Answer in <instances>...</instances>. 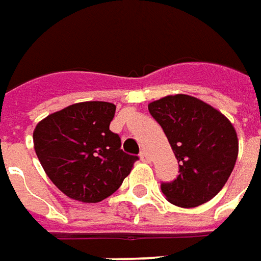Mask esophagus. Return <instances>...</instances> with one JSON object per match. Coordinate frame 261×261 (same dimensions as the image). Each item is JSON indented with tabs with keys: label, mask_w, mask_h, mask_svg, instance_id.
Instances as JSON below:
<instances>
[{
	"label": "esophagus",
	"mask_w": 261,
	"mask_h": 261,
	"mask_svg": "<svg viewBox=\"0 0 261 261\" xmlns=\"http://www.w3.org/2000/svg\"><path fill=\"white\" fill-rule=\"evenodd\" d=\"M141 159H142L143 162H151V155L148 153V151L143 149V151L141 152Z\"/></svg>",
	"instance_id": "esophagus-1"
}]
</instances>
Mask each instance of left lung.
<instances>
[{"label":"left lung","instance_id":"8db88e82","mask_svg":"<svg viewBox=\"0 0 261 261\" xmlns=\"http://www.w3.org/2000/svg\"><path fill=\"white\" fill-rule=\"evenodd\" d=\"M148 109L164 129L179 164V175L161 184L167 200L191 208L214 198L231 175L239 153L230 120L188 94L162 97L149 103Z\"/></svg>","mask_w":261,"mask_h":261}]
</instances>
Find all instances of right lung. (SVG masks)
<instances>
[{"mask_svg":"<svg viewBox=\"0 0 261 261\" xmlns=\"http://www.w3.org/2000/svg\"><path fill=\"white\" fill-rule=\"evenodd\" d=\"M116 106L108 102L70 105L34 129V149L47 176L67 197L99 202L122 185L138 161L120 148L109 129Z\"/></svg>","mask_w":261,"mask_h":261,"instance_id":"right-lung-1","label":"right lung"}]
</instances>
